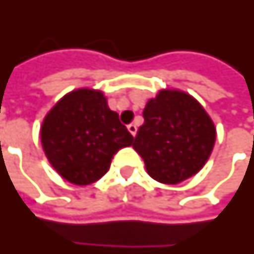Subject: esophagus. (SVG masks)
I'll use <instances>...</instances> for the list:
<instances>
[{
    "label": "esophagus",
    "mask_w": 254,
    "mask_h": 254,
    "mask_svg": "<svg viewBox=\"0 0 254 254\" xmlns=\"http://www.w3.org/2000/svg\"><path fill=\"white\" fill-rule=\"evenodd\" d=\"M127 128H128V131H129V132H131V135H132V136H135V135H136L138 127H136V126H135L134 123H131V125L127 126Z\"/></svg>",
    "instance_id": "obj_1"
}]
</instances>
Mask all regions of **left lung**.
I'll return each instance as SVG.
<instances>
[{
    "mask_svg": "<svg viewBox=\"0 0 254 254\" xmlns=\"http://www.w3.org/2000/svg\"><path fill=\"white\" fill-rule=\"evenodd\" d=\"M143 119L132 147L154 180L179 184L203 168L215 143L216 131L192 96L161 90L147 101Z\"/></svg>",
    "mask_w": 254,
    "mask_h": 254,
    "instance_id": "8db88e82",
    "label": "left lung"
}]
</instances>
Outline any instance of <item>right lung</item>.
<instances>
[{
  "mask_svg": "<svg viewBox=\"0 0 254 254\" xmlns=\"http://www.w3.org/2000/svg\"><path fill=\"white\" fill-rule=\"evenodd\" d=\"M40 138L54 169L75 186L103 177L114 155L134 140L104 94L92 89H78L59 100L44 118Z\"/></svg>",
  "mask_w": 254,
  "mask_h": 254,
  "instance_id": "add662e5",
  "label": "right lung"
}]
</instances>
